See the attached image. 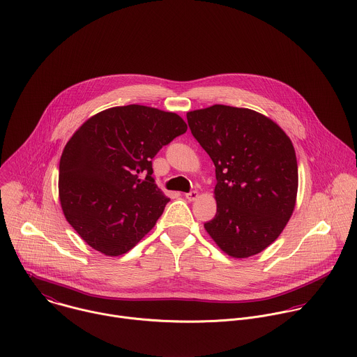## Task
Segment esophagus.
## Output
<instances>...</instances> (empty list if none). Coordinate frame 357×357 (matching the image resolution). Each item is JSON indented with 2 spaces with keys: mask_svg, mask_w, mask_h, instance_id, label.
Listing matches in <instances>:
<instances>
[{
  "mask_svg": "<svg viewBox=\"0 0 357 357\" xmlns=\"http://www.w3.org/2000/svg\"><path fill=\"white\" fill-rule=\"evenodd\" d=\"M197 196H199V192H197V190H190L189 193H185V197H186L189 202L196 200V199H197Z\"/></svg>",
  "mask_w": 357,
  "mask_h": 357,
  "instance_id": "obj_1",
  "label": "esophagus"
}]
</instances>
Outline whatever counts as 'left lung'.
I'll return each mask as SVG.
<instances>
[{
	"label": "left lung",
	"mask_w": 357,
	"mask_h": 357,
	"mask_svg": "<svg viewBox=\"0 0 357 357\" xmlns=\"http://www.w3.org/2000/svg\"><path fill=\"white\" fill-rule=\"evenodd\" d=\"M215 165V217L206 231L222 252L246 259L284 231L296 203L298 161L287 133L249 108L215 104L186 114Z\"/></svg>",
	"instance_id": "1"
}]
</instances>
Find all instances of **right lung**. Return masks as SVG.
I'll list each match as a JSON object with an SVG mask.
<instances>
[{"instance_id": "add662e5", "label": "right lung", "mask_w": 357, "mask_h": 357, "mask_svg": "<svg viewBox=\"0 0 357 357\" xmlns=\"http://www.w3.org/2000/svg\"><path fill=\"white\" fill-rule=\"evenodd\" d=\"M186 129L174 112L130 104L96 114L73 133L58 190L66 221L89 246L121 256L150 232L169 202L151 176V160Z\"/></svg>"}]
</instances>
